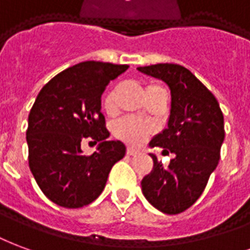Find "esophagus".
Returning a JSON list of instances; mask_svg holds the SVG:
<instances>
[{"mask_svg": "<svg viewBox=\"0 0 250 250\" xmlns=\"http://www.w3.org/2000/svg\"><path fill=\"white\" fill-rule=\"evenodd\" d=\"M138 153L137 149H134V147H127L126 149V154H129V156H136Z\"/></svg>", "mask_w": 250, "mask_h": 250, "instance_id": "34e87169", "label": "esophagus"}]
</instances>
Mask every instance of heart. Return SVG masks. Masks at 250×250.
Segmentation results:
<instances>
[{
    "label": "heart",
    "mask_w": 250,
    "mask_h": 250,
    "mask_svg": "<svg viewBox=\"0 0 250 250\" xmlns=\"http://www.w3.org/2000/svg\"><path fill=\"white\" fill-rule=\"evenodd\" d=\"M158 86L160 85H157V83H152V85H149L146 87V90ZM116 97H117V87H113L105 94L103 105L104 109L107 113H112L116 109ZM113 132H114L116 137L123 140L125 143L137 145V144L143 143L145 138L152 134L153 126L146 121H144V120L129 116V117H124L121 120H118L113 126Z\"/></svg>",
    "instance_id": "b5f03b06"
}]
</instances>
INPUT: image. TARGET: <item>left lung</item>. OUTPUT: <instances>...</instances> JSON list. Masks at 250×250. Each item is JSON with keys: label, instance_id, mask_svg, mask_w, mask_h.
<instances>
[{"label": "left lung", "instance_id": "left-lung-1", "mask_svg": "<svg viewBox=\"0 0 250 250\" xmlns=\"http://www.w3.org/2000/svg\"><path fill=\"white\" fill-rule=\"evenodd\" d=\"M138 70L170 87L167 127L149 145L164 147V152L169 148L176 154L167 167L150 154L154 165L141 181L143 193L156 209L178 214L197 201L218 165L225 138L224 116L213 93L187 67L157 63Z\"/></svg>", "mask_w": 250, "mask_h": 250}]
</instances>
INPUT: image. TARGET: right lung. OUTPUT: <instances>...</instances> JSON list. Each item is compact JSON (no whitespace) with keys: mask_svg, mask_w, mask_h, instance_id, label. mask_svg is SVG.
I'll list each match as a JSON object with an SVG mask.
<instances>
[{"mask_svg":"<svg viewBox=\"0 0 250 250\" xmlns=\"http://www.w3.org/2000/svg\"><path fill=\"white\" fill-rule=\"evenodd\" d=\"M127 67L80 62L53 77L33 104L26 130L29 167L43 194L60 207L77 209L94 201L113 165L125 156L121 141H106L101 96ZM86 139L100 143L90 156L81 150Z\"/></svg>","mask_w":250,"mask_h":250,"instance_id":"right-lung-1","label":"right lung"}]
</instances>
